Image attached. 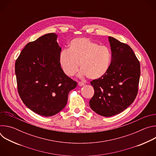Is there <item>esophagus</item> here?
I'll use <instances>...</instances> for the list:
<instances>
[{
    "instance_id": "1",
    "label": "esophagus",
    "mask_w": 156,
    "mask_h": 156,
    "mask_svg": "<svg viewBox=\"0 0 156 156\" xmlns=\"http://www.w3.org/2000/svg\"><path fill=\"white\" fill-rule=\"evenodd\" d=\"M84 83H83V82H81V81L78 82V86H84Z\"/></svg>"
}]
</instances>
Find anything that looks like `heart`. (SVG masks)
<instances>
[{
  "mask_svg": "<svg viewBox=\"0 0 156 156\" xmlns=\"http://www.w3.org/2000/svg\"><path fill=\"white\" fill-rule=\"evenodd\" d=\"M58 61L66 76L74 75L80 65V75L94 80L103 77L108 72L111 52L105 46H99L86 37H79L70 41L69 49L60 52Z\"/></svg>",
  "mask_w": 156,
  "mask_h": 156,
  "instance_id": "heart-1",
  "label": "heart"
}]
</instances>
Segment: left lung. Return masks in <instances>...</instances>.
<instances>
[{
  "instance_id": "left-lung-1",
  "label": "left lung",
  "mask_w": 156,
  "mask_h": 156,
  "mask_svg": "<svg viewBox=\"0 0 156 156\" xmlns=\"http://www.w3.org/2000/svg\"><path fill=\"white\" fill-rule=\"evenodd\" d=\"M112 60L107 73L91 81L94 94L90 101L98 114L111 117L121 113L135 101L138 94L140 64L132 49L108 36Z\"/></svg>"
}]
</instances>
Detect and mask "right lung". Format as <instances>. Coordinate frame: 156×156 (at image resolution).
Wrapping results in <instances>:
<instances>
[{
	"instance_id": "obj_1",
	"label": "right lung",
	"mask_w": 156,
	"mask_h": 156,
	"mask_svg": "<svg viewBox=\"0 0 156 156\" xmlns=\"http://www.w3.org/2000/svg\"><path fill=\"white\" fill-rule=\"evenodd\" d=\"M55 33H48L28 43L15 62L19 95L34 113L53 116L68 101L77 83L62 71L58 61L61 48Z\"/></svg>"
}]
</instances>
